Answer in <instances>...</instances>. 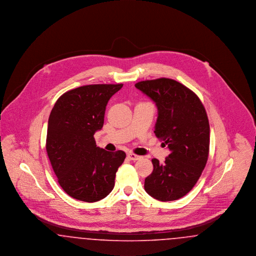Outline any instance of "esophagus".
<instances>
[{
    "mask_svg": "<svg viewBox=\"0 0 256 256\" xmlns=\"http://www.w3.org/2000/svg\"><path fill=\"white\" fill-rule=\"evenodd\" d=\"M128 158L130 159V160H134V161H136V160H139V159L141 158V156H139L137 154H128Z\"/></svg>",
    "mask_w": 256,
    "mask_h": 256,
    "instance_id": "esophagus-1",
    "label": "esophagus"
}]
</instances>
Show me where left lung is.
<instances>
[{"label":"left lung","mask_w":256,"mask_h":256,"mask_svg":"<svg viewBox=\"0 0 256 256\" xmlns=\"http://www.w3.org/2000/svg\"><path fill=\"white\" fill-rule=\"evenodd\" d=\"M135 87L156 102L154 134L170 150L164 163L152 160L154 170L145 180V190L161 202L178 200L192 190L206 165L210 142L206 111L192 90L174 80H143Z\"/></svg>","instance_id":"1"}]
</instances>
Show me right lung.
Returning a JSON list of instances; mask_svg holds the SVG:
<instances>
[{
  "label": "right lung",
  "instance_id": "add662e5",
  "mask_svg": "<svg viewBox=\"0 0 256 256\" xmlns=\"http://www.w3.org/2000/svg\"><path fill=\"white\" fill-rule=\"evenodd\" d=\"M122 87L118 84L74 88L61 95L50 111L47 154L61 188L76 200L98 202L114 187L126 154L98 148L94 134L104 126L110 98Z\"/></svg>",
  "mask_w": 256,
  "mask_h": 256
}]
</instances>
